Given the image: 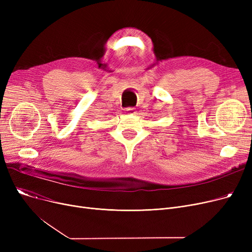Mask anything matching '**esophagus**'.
<instances>
[{"label": "esophagus", "mask_w": 252, "mask_h": 252, "mask_svg": "<svg viewBox=\"0 0 252 252\" xmlns=\"http://www.w3.org/2000/svg\"><path fill=\"white\" fill-rule=\"evenodd\" d=\"M126 111H127L128 113H133V112L135 111V108H126Z\"/></svg>", "instance_id": "34e87169"}]
</instances>
